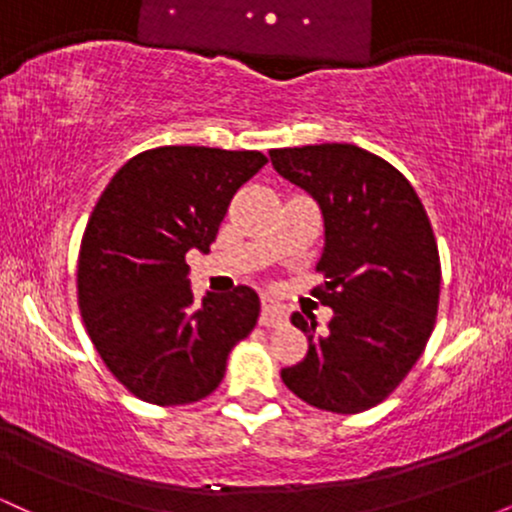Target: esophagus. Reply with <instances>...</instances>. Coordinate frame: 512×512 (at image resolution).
<instances>
[{
	"label": "esophagus",
	"instance_id": "esophagus-1",
	"mask_svg": "<svg viewBox=\"0 0 512 512\" xmlns=\"http://www.w3.org/2000/svg\"><path fill=\"white\" fill-rule=\"evenodd\" d=\"M286 322V308L279 305L272 298H262V313H260V325L262 327H276Z\"/></svg>",
	"mask_w": 512,
	"mask_h": 512
}]
</instances>
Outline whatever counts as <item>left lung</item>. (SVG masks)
<instances>
[{"label":"left lung","mask_w":512,"mask_h":512,"mask_svg":"<svg viewBox=\"0 0 512 512\" xmlns=\"http://www.w3.org/2000/svg\"><path fill=\"white\" fill-rule=\"evenodd\" d=\"M279 175L320 204L325 248L313 296L334 310L327 332L293 313L308 354L281 380L310 407L358 414L380 404L424 354L436 327L440 257L411 182L354 144L269 151Z\"/></svg>","instance_id":"obj_1"}]
</instances>
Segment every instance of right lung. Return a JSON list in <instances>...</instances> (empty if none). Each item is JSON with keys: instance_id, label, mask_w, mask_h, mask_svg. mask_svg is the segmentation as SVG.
Returning a JSON list of instances; mask_svg holds the SVG:
<instances>
[{"instance_id": "obj_1", "label": "right lung", "mask_w": 512, "mask_h": 512, "mask_svg": "<svg viewBox=\"0 0 512 512\" xmlns=\"http://www.w3.org/2000/svg\"><path fill=\"white\" fill-rule=\"evenodd\" d=\"M267 163L260 151L158 146L108 182L81 238L79 310L103 363L134 397L178 407L209 397L255 330L250 286L197 303L185 252H209L228 204Z\"/></svg>"}]
</instances>
